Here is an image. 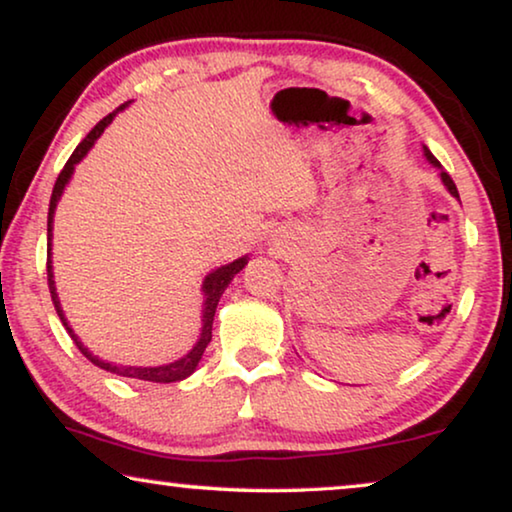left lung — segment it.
<instances>
[{
  "label": "left lung",
  "instance_id": "left-lung-1",
  "mask_svg": "<svg viewBox=\"0 0 512 512\" xmlns=\"http://www.w3.org/2000/svg\"><path fill=\"white\" fill-rule=\"evenodd\" d=\"M423 156L427 158V163H430L432 167H437V170H439V179H441V183H444V186H446V190H448V193H451V195L455 197V200H460V193H457V188H455V183H453V179H451V177H448V172H444V167H441V163H439V160L432 156V151H430V149H427V147H425V144H423Z\"/></svg>",
  "mask_w": 512,
  "mask_h": 512
}]
</instances>
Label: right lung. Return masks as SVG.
<instances>
[{
    "label": "right lung",
    "instance_id": "obj_1",
    "mask_svg": "<svg viewBox=\"0 0 512 512\" xmlns=\"http://www.w3.org/2000/svg\"><path fill=\"white\" fill-rule=\"evenodd\" d=\"M128 108V103L119 105L117 110L110 112L108 117L98 121V124L91 128L89 135L82 140L75 151L68 158V163L64 165V170L59 172V177L55 181V188H52V197H50V211H48V287H50V296H52V303H55V310L61 319V324H64V329L71 335V340L78 345V349L82 354H85L91 363L98 365V368L114 372V375L119 377H131V379H142V381H154V384H172V381H181L193 375L197 370V363L202 361V354L207 345L211 342V326H213V315H216V308H218V301L220 296L227 287H230V282L234 280L236 273H239L243 266L248 264V255H243L239 259H234V262L225 264V266H218V269H213L207 278L202 282V294H204V303H202V331H200V338L193 345V349L186 356H181L179 361H172V363H165V365H117V363H110V361H103V358H98L89 352V349L82 345V340L75 335V331L71 329V324H68V319L64 315V310H61V303H59V294H57V287H55V273H52V223H55V209H57V202L61 200V195H64V188L66 183L71 181L73 172H75V165L80 163L82 158L89 154V149L94 147L98 137L103 135L105 128L112 124V119L117 117V114Z\"/></svg>",
    "mask_w": 512,
    "mask_h": 512
}]
</instances>
